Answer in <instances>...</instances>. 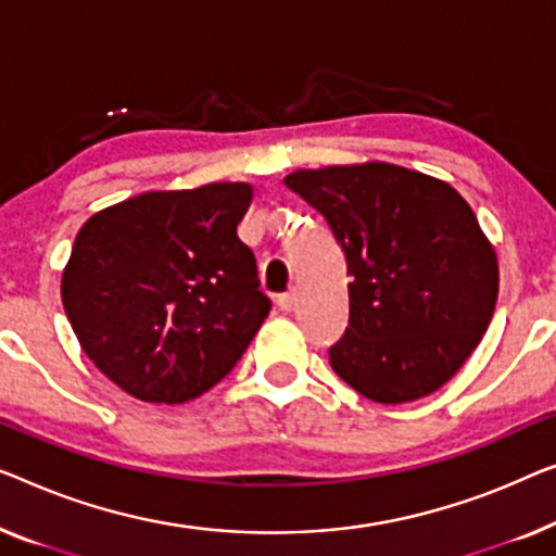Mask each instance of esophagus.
Returning a JSON list of instances; mask_svg holds the SVG:
<instances>
[{"instance_id": "1", "label": "esophagus", "mask_w": 556, "mask_h": 556, "mask_svg": "<svg viewBox=\"0 0 556 556\" xmlns=\"http://www.w3.org/2000/svg\"><path fill=\"white\" fill-rule=\"evenodd\" d=\"M278 308L283 313H291L295 308V291H288L283 295H278Z\"/></svg>"}]
</instances>
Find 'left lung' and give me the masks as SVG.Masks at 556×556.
<instances>
[{
  "instance_id": "1",
  "label": "left lung",
  "mask_w": 556,
  "mask_h": 556,
  "mask_svg": "<svg viewBox=\"0 0 556 556\" xmlns=\"http://www.w3.org/2000/svg\"><path fill=\"white\" fill-rule=\"evenodd\" d=\"M286 185L331 225L349 263V328L333 371L376 404L429 396L494 316L498 265L452 185L389 163L295 170Z\"/></svg>"
}]
</instances>
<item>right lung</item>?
Instances as JSON below:
<instances>
[{
    "label": "right lung",
    "instance_id": "right-lung-1",
    "mask_svg": "<svg viewBox=\"0 0 556 556\" xmlns=\"http://www.w3.org/2000/svg\"><path fill=\"white\" fill-rule=\"evenodd\" d=\"M245 182L142 192L79 228L62 303L83 351L119 389L185 404L232 371L270 311L238 238Z\"/></svg>",
    "mask_w": 556,
    "mask_h": 556
}]
</instances>
